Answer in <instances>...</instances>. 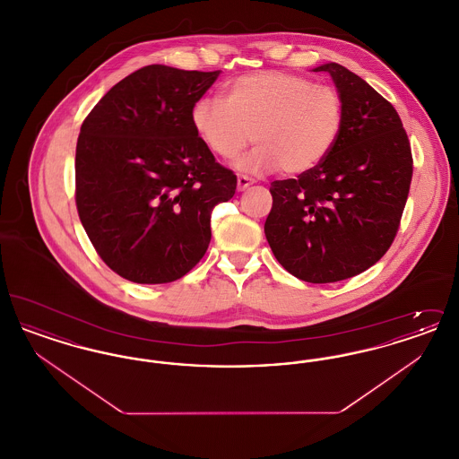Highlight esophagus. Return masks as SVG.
<instances>
[{
  "label": "esophagus",
  "instance_id": "obj_1",
  "mask_svg": "<svg viewBox=\"0 0 459 459\" xmlns=\"http://www.w3.org/2000/svg\"><path fill=\"white\" fill-rule=\"evenodd\" d=\"M255 184V180L253 178H249V177H246V175H239L238 177V191H246L249 186H253Z\"/></svg>",
  "mask_w": 459,
  "mask_h": 459
}]
</instances>
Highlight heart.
I'll return each mask as SVG.
<instances>
[{
	"instance_id": "b5f03b06",
	"label": "heart",
	"mask_w": 459,
	"mask_h": 459,
	"mask_svg": "<svg viewBox=\"0 0 459 459\" xmlns=\"http://www.w3.org/2000/svg\"><path fill=\"white\" fill-rule=\"evenodd\" d=\"M191 122L197 137L221 160H232L249 144L258 146L238 161L244 174H306L337 146L346 105L339 89L315 84L285 70L240 75L225 88V101L199 98Z\"/></svg>"
}]
</instances>
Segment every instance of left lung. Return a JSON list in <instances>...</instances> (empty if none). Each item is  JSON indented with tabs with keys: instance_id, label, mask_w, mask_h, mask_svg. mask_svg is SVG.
I'll return each instance as SVG.
<instances>
[{
	"instance_id": "obj_1",
	"label": "left lung",
	"mask_w": 459,
	"mask_h": 459,
	"mask_svg": "<svg viewBox=\"0 0 459 459\" xmlns=\"http://www.w3.org/2000/svg\"><path fill=\"white\" fill-rule=\"evenodd\" d=\"M315 70L328 72L344 98V131L318 167L272 182L264 236L289 273L328 284L368 270L391 247L413 156L397 111L368 82L339 64Z\"/></svg>"
}]
</instances>
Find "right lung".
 Listing matches in <instances>:
<instances>
[{
	"instance_id": "obj_1",
	"label": "right lung",
	"mask_w": 459,
	"mask_h": 459,
	"mask_svg": "<svg viewBox=\"0 0 459 459\" xmlns=\"http://www.w3.org/2000/svg\"><path fill=\"white\" fill-rule=\"evenodd\" d=\"M220 70L148 65L115 84L82 122L75 203L96 253L135 284H167L204 256L213 208L238 177L197 137L191 111Z\"/></svg>"
}]
</instances>
